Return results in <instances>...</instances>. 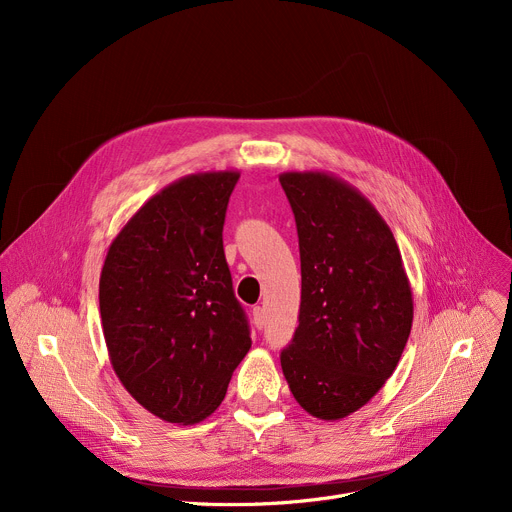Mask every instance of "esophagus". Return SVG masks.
I'll list each match as a JSON object with an SVG mask.
<instances>
[{"instance_id": "esophagus-1", "label": "esophagus", "mask_w": 512, "mask_h": 512, "mask_svg": "<svg viewBox=\"0 0 512 512\" xmlns=\"http://www.w3.org/2000/svg\"><path fill=\"white\" fill-rule=\"evenodd\" d=\"M253 324H255V328H263L265 326V310L261 308V306H255L253 308Z\"/></svg>"}]
</instances>
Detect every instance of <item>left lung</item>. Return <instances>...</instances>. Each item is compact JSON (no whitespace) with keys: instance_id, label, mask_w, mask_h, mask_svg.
Segmentation results:
<instances>
[{"instance_id":"8db88e82","label":"left lung","mask_w":512,"mask_h":512,"mask_svg":"<svg viewBox=\"0 0 512 512\" xmlns=\"http://www.w3.org/2000/svg\"><path fill=\"white\" fill-rule=\"evenodd\" d=\"M296 216L302 304L281 350L291 395L310 415L342 419L367 405L397 369L413 296L397 241L379 210L328 172H283Z\"/></svg>"}]
</instances>
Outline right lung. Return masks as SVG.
<instances>
[{
	"label": "right lung",
	"mask_w": 512,
	"mask_h": 512,
	"mask_svg": "<svg viewBox=\"0 0 512 512\" xmlns=\"http://www.w3.org/2000/svg\"><path fill=\"white\" fill-rule=\"evenodd\" d=\"M239 176L198 172L168 184L129 218L103 263L99 308L113 371L168 423L214 413L251 348L223 249Z\"/></svg>",
	"instance_id": "obj_1"
}]
</instances>
